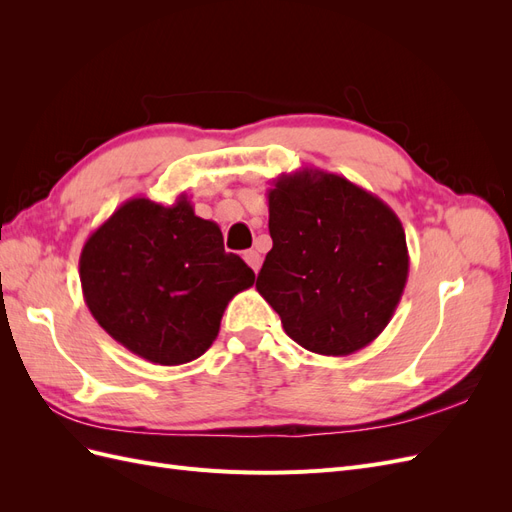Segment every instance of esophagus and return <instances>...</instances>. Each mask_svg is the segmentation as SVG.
<instances>
[{"label": "esophagus", "mask_w": 512, "mask_h": 512, "mask_svg": "<svg viewBox=\"0 0 512 512\" xmlns=\"http://www.w3.org/2000/svg\"><path fill=\"white\" fill-rule=\"evenodd\" d=\"M243 260L247 262V265H250V269H252L254 273H258V271H260L262 258H260V254H258L256 250H247V252L243 254Z\"/></svg>", "instance_id": "34e87169"}]
</instances>
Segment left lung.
I'll return each instance as SVG.
<instances>
[{
  "label": "left lung",
  "instance_id": "1",
  "mask_svg": "<svg viewBox=\"0 0 512 512\" xmlns=\"http://www.w3.org/2000/svg\"><path fill=\"white\" fill-rule=\"evenodd\" d=\"M271 252L256 290L309 352L348 356L391 322L408 282L406 232L395 211L320 168L280 175L267 190Z\"/></svg>",
  "mask_w": 512,
  "mask_h": 512
}]
</instances>
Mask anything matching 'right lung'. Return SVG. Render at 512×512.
<instances>
[{
  "instance_id": "right-lung-1",
  "label": "right lung",
  "mask_w": 512,
  "mask_h": 512,
  "mask_svg": "<svg viewBox=\"0 0 512 512\" xmlns=\"http://www.w3.org/2000/svg\"><path fill=\"white\" fill-rule=\"evenodd\" d=\"M79 275L100 327L166 367L205 354L226 305L256 280L237 254L224 252L220 226L198 218L185 194L173 205L126 200L85 241Z\"/></svg>"
}]
</instances>
